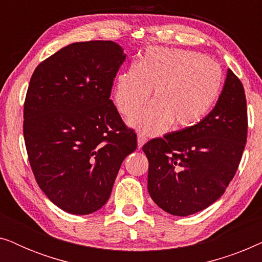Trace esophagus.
<instances>
[{
    "mask_svg": "<svg viewBox=\"0 0 262 262\" xmlns=\"http://www.w3.org/2000/svg\"><path fill=\"white\" fill-rule=\"evenodd\" d=\"M146 141H148V139H146V137L144 135H142V134H138L137 135V142H138V148H142L143 145L145 144L146 143Z\"/></svg>",
    "mask_w": 262,
    "mask_h": 262,
    "instance_id": "34e87169",
    "label": "esophagus"
}]
</instances>
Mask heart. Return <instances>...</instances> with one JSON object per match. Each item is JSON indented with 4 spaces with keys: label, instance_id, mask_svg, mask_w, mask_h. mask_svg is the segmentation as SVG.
<instances>
[{
    "label": "heart",
    "instance_id": "obj_1",
    "mask_svg": "<svg viewBox=\"0 0 262 262\" xmlns=\"http://www.w3.org/2000/svg\"><path fill=\"white\" fill-rule=\"evenodd\" d=\"M223 71L214 60L181 49L150 48L134 66L118 75L114 102L124 117L144 106L152 92L154 101L128 119L132 127L159 135L174 127L199 123L220 96Z\"/></svg>",
    "mask_w": 262,
    "mask_h": 262
}]
</instances>
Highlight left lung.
<instances>
[{"instance_id":"obj_1","label":"left lung","mask_w":262,"mask_h":262,"mask_svg":"<svg viewBox=\"0 0 262 262\" xmlns=\"http://www.w3.org/2000/svg\"><path fill=\"white\" fill-rule=\"evenodd\" d=\"M245 89L228 69L214 108L191 127L143 146L149 161L148 191L166 212L189 216L223 195L235 177L247 142Z\"/></svg>"}]
</instances>
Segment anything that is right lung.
Returning <instances> with one entry per match:
<instances>
[{"label":"right lung","mask_w":262,"mask_h":262,"mask_svg":"<svg viewBox=\"0 0 262 262\" xmlns=\"http://www.w3.org/2000/svg\"><path fill=\"white\" fill-rule=\"evenodd\" d=\"M111 40L74 42L39 64L24 105L25 144L39 187L67 212L105 205L125 157L137 148L110 99L124 63Z\"/></svg>","instance_id":"1"}]
</instances>
